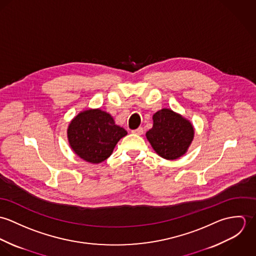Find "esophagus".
<instances>
[{"label": "esophagus", "instance_id": "1", "mask_svg": "<svg viewBox=\"0 0 256 256\" xmlns=\"http://www.w3.org/2000/svg\"><path fill=\"white\" fill-rule=\"evenodd\" d=\"M132 133H133V134H135V135H142V134L144 133V130H143V128H142V127H139L138 129L133 130V131H132Z\"/></svg>", "mask_w": 256, "mask_h": 256}]
</instances>
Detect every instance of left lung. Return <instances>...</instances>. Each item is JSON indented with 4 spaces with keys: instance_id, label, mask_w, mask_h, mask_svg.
I'll list each match as a JSON object with an SVG mask.
<instances>
[{
    "instance_id": "obj_1",
    "label": "left lung",
    "mask_w": 256,
    "mask_h": 256,
    "mask_svg": "<svg viewBox=\"0 0 256 256\" xmlns=\"http://www.w3.org/2000/svg\"><path fill=\"white\" fill-rule=\"evenodd\" d=\"M152 121V127L146 132V137L154 152L168 160L182 156L194 138L192 123L170 108L156 111Z\"/></svg>"
}]
</instances>
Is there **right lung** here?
Wrapping results in <instances>:
<instances>
[{
    "mask_svg": "<svg viewBox=\"0 0 256 256\" xmlns=\"http://www.w3.org/2000/svg\"><path fill=\"white\" fill-rule=\"evenodd\" d=\"M127 131L115 124L106 111L90 108L80 111L70 122L68 141L74 152L90 164H100L110 158Z\"/></svg>",
    "mask_w": 256,
    "mask_h": 256,
    "instance_id": "add662e5",
    "label": "right lung"
}]
</instances>
